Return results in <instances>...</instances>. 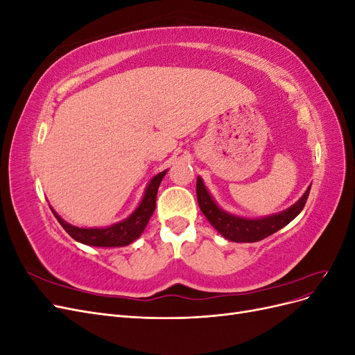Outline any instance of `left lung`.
Returning a JSON list of instances; mask_svg holds the SVG:
<instances>
[{
	"label": "left lung",
	"instance_id": "left-lung-1",
	"mask_svg": "<svg viewBox=\"0 0 355 355\" xmlns=\"http://www.w3.org/2000/svg\"><path fill=\"white\" fill-rule=\"evenodd\" d=\"M309 189L311 188L306 189L304 197L296 204H293L292 207L282 213L272 214V216L262 219H243L220 210L216 206V202L210 197L206 187H204L201 178L197 179V200L204 216L209 219V222L223 235L225 239L235 243L261 241L266 237H270L271 234L277 232L278 230L286 227V225L288 222H292L305 207V202L309 196Z\"/></svg>",
	"mask_w": 355,
	"mask_h": 355
}]
</instances>
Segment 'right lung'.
Listing matches in <instances>:
<instances>
[{
  "label": "right lung",
  "mask_w": 355,
  "mask_h": 355,
  "mask_svg": "<svg viewBox=\"0 0 355 355\" xmlns=\"http://www.w3.org/2000/svg\"><path fill=\"white\" fill-rule=\"evenodd\" d=\"M167 171V170H166ZM166 171H161L157 175L151 184L148 185L144 200L133 213L132 216L120 222L111 225L108 228H77L73 225H69L68 222L63 220L59 214L51 209L55 218L62 225L63 230H65L73 240H77L83 244L87 245H98V247H121L130 244L136 239L141 237L142 231L145 230L146 223L151 219L153 213L155 210V200H157V192L158 187L163 180Z\"/></svg>",
  "instance_id": "1"
}]
</instances>
